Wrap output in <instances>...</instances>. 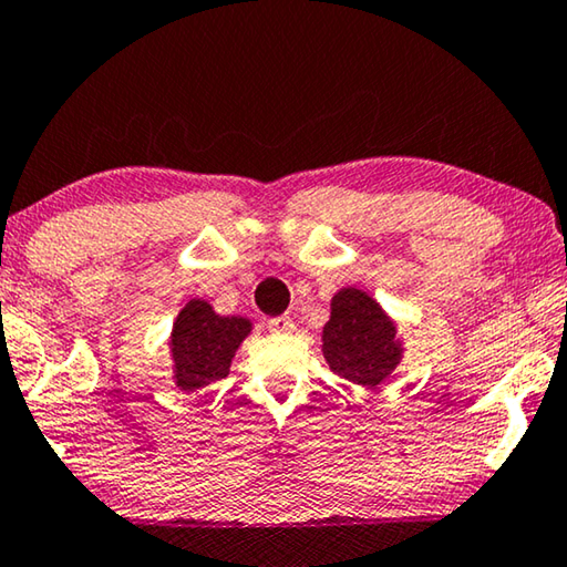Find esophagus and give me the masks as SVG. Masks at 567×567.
Masks as SVG:
<instances>
[{"label":"esophagus","mask_w":567,"mask_h":567,"mask_svg":"<svg viewBox=\"0 0 567 567\" xmlns=\"http://www.w3.org/2000/svg\"><path fill=\"white\" fill-rule=\"evenodd\" d=\"M267 328L269 332H290L295 328V322L290 316H277L267 320Z\"/></svg>","instance_id":"1"}]
</instances>
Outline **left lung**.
I'll return each instance as SVG.
<instances>
[{
	"mask_svg": "<svg viewBox=\"0 0 567 567\" xmlns=\"http://www.w3.org/2000/svg\"><path fill=\"white\" fill-rule=\"evenodd\" d=\"M322 353L332 373L358 385H379L401 358L393 322L379 302L353 287L332 298L330 320L322 328Z\"/></svg>",
	"mask_w": 567,
	"mask_h": 567,
	"instance_id": "left-lung-1",
	"label": "left lung"
}]
</instances>
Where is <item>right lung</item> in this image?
<instances>
[{"label": "right lung", "mask_w": 567, "mask_h": 567, "mask_svg": "<svg viewBox=\"0 0 567 567\" xmlns=\"http://www.w3.org/2000/svg\"><path fill=\"white\" fill-rule=\"evenodd\" d=\"M249 332L245 318H219L204 300H192L174 322L171 353L184 391L227 379L231 358Z\"/></svg>", "instance_id": "add662e5"}]
</instances>
